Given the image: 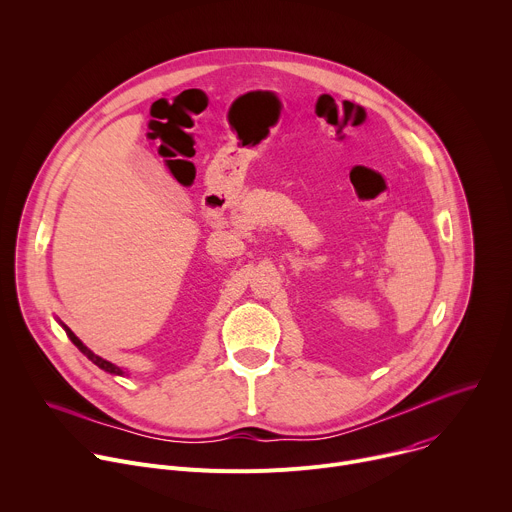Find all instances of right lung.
Instances as JSON below:
<instances>
[{
  "label": "right lung",
  "instance_id": "add662e5",
  "mask_svg": "<svg viewBox=\"0 0 512 512\" xmlns=\"http://www.w3.org/2000/svg\"><path fill=\"white\" fill-rule=\"evenodd\" d=\"M62 328H64L66 336L72 340V344H75V346H77V348H79V350H81V352H83V354H85L89 360H93L99 369H103L105 373H111V375H123V371H121L119 367H115L113 362H109V360H105V358L97 356V354H95L91 348H87V346H85V344H83V342H81V340L75 336V332H72L70 328H66L64 324H62Z\"/></svg>",
  "mask_w": 512,
  "mask_h": 512
}]
</instances>
